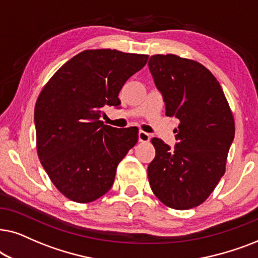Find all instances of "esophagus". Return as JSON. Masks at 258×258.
Wrapping results in <instances>:
<instances>
[{"instance_id": "34e87169", "label": "esophagus", "mask_w": 258, "mask_h": 258, "mask_svg": "<svg viewBox=\"0 0 258 258\" xmlns=\"http://www.w3.org/2000/svg\"><path fill=\"white\" fill-rule=\"evenodd\" d=\"M150 135L149 133H146V132H144V131H139V133H138V139H139V142L140 143H147L150 140Z\"/></svg>"}]
</instances>
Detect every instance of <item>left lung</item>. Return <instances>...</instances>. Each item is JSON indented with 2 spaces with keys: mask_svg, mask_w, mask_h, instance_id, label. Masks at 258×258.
I'll return each instance as SVG.
<instances>
[{
  "mask_svg": "<svg viewBox=\"0 0 258 258\" xmlns=\"http://www.w3.org/2000/svg\"><path fill=\"white\" fill-rule=\"evenodd\" d=\"M149 68L163 94L165 114L179 120L174 149L151 139L156 157L147 167L149 181L161 203L187 210L207 201L224 174L235 120L221 85L203 64L157 54Z\"/></svg>",
  "mask_w": 258,
  "mask_h": 258,
  "instance_id": "left-lung-1",
  "label": "left lung"
}]
</instances>
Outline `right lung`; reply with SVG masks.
<instances>
[{"instance_id": "add662e5", "label": "right lung", "mask_w": 258, "mask_h": 258, "mask_svg": "<svg viewBox=\"0 0 258 258\" xmlns=\"http://www.w3.org/2000/svg\"><path fill=\"white\" fill-rule=\"evenodd\" d=\"M149 55L84 50L44 85L36 100V150L55 187L71 201L91 203L112 187L118 164L138 142V128L101 121L102 107L118 106L120 89Z\"/></svg>"}]
</instances>
